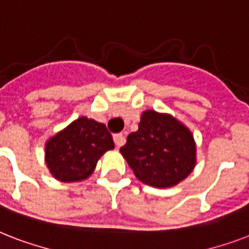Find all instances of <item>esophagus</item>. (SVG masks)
I'll list each match as a JSON object with an SVG mask.
<instances>
[{"label":"esophagus","mask_w":249,"mask_h":249,"mask_svg":"<svg viewBox=\"0 0 249 249\" xmlns=\"http://www.w3.org/2000/svg\"><path fill=\"white\" fill-rule=\"evenodd\" d=\"M113 142H115L117 148H120L125 143V136L124 134H115L113 136Z\"/></svg>","instance_id":"esophagus-1"}]
</instances>
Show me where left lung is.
<instances>
[{
	"instance_id": "1",
	"label": "left lung",
	"mask_w": 249,
	"mask_h": 249,
	"mask_svg": "<svg viewBox=\"0 0 249 249\" xmlns=\"http://www.w3.org/2000/svg\"><path fill=\"white\" fill-rule=\"evenodd\" d=\"M120 154L141 182L166 189L178 185L196 165V143L191 130L170 113L154 109L141 115Z\"/></svg>"
}]
</instances>
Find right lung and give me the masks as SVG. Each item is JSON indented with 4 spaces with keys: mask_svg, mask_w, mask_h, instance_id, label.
Returning <instances> with one entry per match:
<instances>
[{
    "mask_svg": "<svg viewBox=\"0 0 249 249\" xmlns=\"http://www.w3.org/2000/svg\"><path fill=\"white\" fill-rule=\"evenodd\" d=\"M115 143L105 124L81 116L45 143V163L60 182H80L89 178L105 152Z\"/></svg>",
    "mask_w": 249,
    "mask_h": 249,
    "instance_id": "1",
    "label": "right lung"
}]
</instances>
